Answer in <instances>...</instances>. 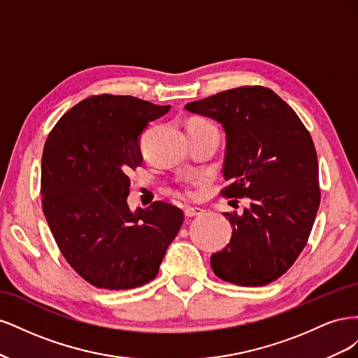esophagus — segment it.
Wrapping results in <instances>:
<instances>
[{
    "mask_svg": "<svg viewBox=\"0 0 358 358\" xmlns=\"http://www.w3.org/2000/svg\"><path fill=\"white\" fill-rule=\"evenodd\" d=\"M204 210L201 208H191V206H188V208H185V216L187 218H192V216H199L201 215Z\"/></svg>",
    "mask_w": 358,
    "mask_h": 358,
    "instance_id": "esophagus-1",
    "label": "esophagus"
}]
</instances>
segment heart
Listing matches in <instances>:
<instances>
[{
	"instance_id": "obj_1",
	"label": "heart",
	"mask_w": 358,
	"mask_h": 358,
	"mask_svg": "<svg viewBox=\"0 0 358 358\" xmlns=\"http://www.w3.org/2000/svg\"><path fill=\"white\" fill-rule=\"evenodd\" d=\"M188 131H213V133H218V128H216V125L212 121H209V119L192 117V119H189V122H188ZM185 192L188 194V196H192L189 183H187V185H185Z\"/></svg>"
}]
</instances>
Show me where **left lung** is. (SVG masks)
I'll return each instance as SVG.
<instances>
[{
	"label": "left lung",
	"instance_id": "obj_1",
	"mask_svg": "<svg viewBox=\"0 0 358 358\" xmlns=\"http://www.w3.org/2000/svg\"><path fill=\"white\" fill-rule=\"evenodd\" d=\"M218 121L227 136L224 197L249 199L242 215L225 212L233 234L212 254L225 282L262 287L294 264L320 208L318 159L297 113L264 86H239L185 106ZM237 203V200H233Z\"/></svg>",
	"mask_w": 358,
	"mask_h": 358
}]
</instances>
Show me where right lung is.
Instances as JSON below:
<instances>
[{"mask_svg":"<svg viewBox=\"0 0 358 358\" xmlns=\"http://www.w3.org/2000/svg\"><path fill=\"white\" fill-rule=\"evenodd\" d=\"M170 106L101 94L53 127L41 157V206L61 254L86 282L129 289L152 280L183 212L154 201L131 212L128 175L142 166L140 134Z\"/></svg>","mask_w":358,"mask_h":358,"instance_id":"1","label":"right lung"}]
</instances>
